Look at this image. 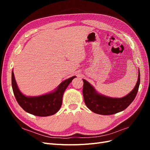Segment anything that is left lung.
<instances>
[{"mask_svg":"<svg viewBox=\"0 0 150 150\" xmlns=\"http://www.w3.org/2000/svg\"><path fill=\"white\" fill-rule=\"evenodd\" d=\"M83 80L84 82L83 94L86 105L90 110L96 114L111 115L125 110L133 101L138 91L140 74L139 71L138 81L132 91L121 98L103 96L99 94L87 81Z\"/></svg>","mask_w":150,"mask_h":150,"instance_id":"obj_1","label":"left lung"}]
</instances>
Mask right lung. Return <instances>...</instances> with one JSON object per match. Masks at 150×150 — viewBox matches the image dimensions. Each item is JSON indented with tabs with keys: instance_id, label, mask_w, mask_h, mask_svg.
<instances>
[{
	"instance_id": "1",
	"label": "right lung",
	"mask_w": 150,
	"mask_h": 150,
	"mask_svg": "<svg viewBox=\"0 0 150 150\" xmlns=\"http://www.w3.org/2000/svg\"><path fill=\"white\" fill-rule=\"evenodd\" d=\"M75 78L76 76H72L64 81L52 93L39 96L28 97L18 88L12 71V86L18 104L25 111L38 116H48L54 115L59 110L62 105L63 94L68 85Z\"/></svg>"
}]
</instances>
